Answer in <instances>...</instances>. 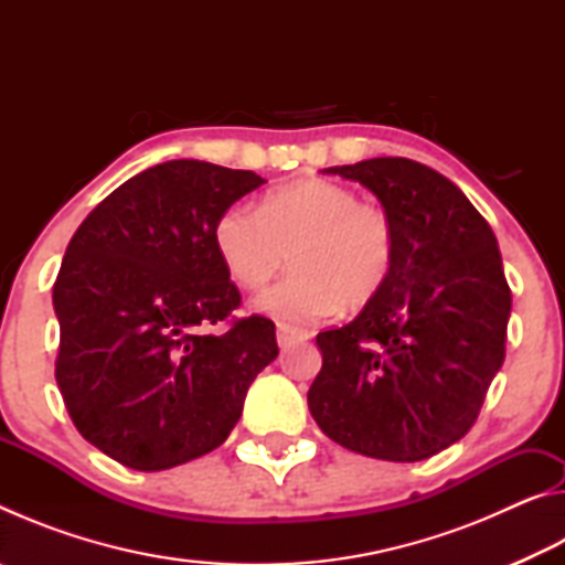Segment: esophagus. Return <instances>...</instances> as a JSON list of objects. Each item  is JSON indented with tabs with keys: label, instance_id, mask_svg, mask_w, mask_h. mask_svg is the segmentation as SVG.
<instances>
[{
	"label": "esophagus",
	"instance_id": "obj_1",
	"mask_svg": "<svg viewBox=\"0 0 565 565\" xmlns=\"http://www.w3.org/2000/svg\"><path fill=\"white\" fill-rule=\"evenodd\" d=\"M306 339H311L309 331L289 329V327H279V329H276V341H279L281 349H289V347H294V343L306 341Z\"/></svg>",
	"mask_w": 565,
	"mask_h": 565
}]
</instances>
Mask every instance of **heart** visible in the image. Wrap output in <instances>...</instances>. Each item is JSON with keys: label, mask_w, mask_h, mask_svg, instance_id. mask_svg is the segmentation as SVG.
<instances>
[{"label": "heart", "mask_w": 565, "mask_h": 565, "mask_svg": "<svg viewBox=\"0 0 565 565\" xmlns=\"http://www.w3.org/2000/svg\"><path fill=\"white\" fill-rule=\"evenodd\" d=\"M214 248L226 274L256 291V309L281 323H311L339 306H363L384 289L396 264V228L384 209L329 179H301L264 196L259 209L234 204L216 218Z\"/></svg>", "instance_id": "heart-1"}]
</instances>
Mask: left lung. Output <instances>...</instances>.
<instances>
[{"label": "left lung", "instance_id": "left-lung-1", "mask_svg": "<svg viewBox=\"0 0 565 565\" xmlns=\"http://www.w3.org/2000/svg\"><path fill=\"white\" fill-rule=\"evenodd\" d=\"M327 171L379 196L396 264L356 319L317 337L309 411L349 451L424 461L468 434L503 363L511 289L499 242L463 191L418 161Z\"/></svg>", "mask_w": 565, "mask_h": 565}]
</instances>
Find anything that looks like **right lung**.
<instances>
[{
  "mask_svg": "<svg viewBox=\"0 0 565 565\" xmlns=\"http://www.w3.org/2000/svg\"><path fill=\"white\" fill-rule=\"evenodd\" d=\"M254 171L164 161L114 189L76 228L54 281L56 384L76 431L134 471H164L226 441L276 359L274 321L248 317L214 224L259 189Z\"/></svg>",
  "mask_w": 565,
  "mask_h": 565,
  "instance_id": "obj_1",
  "label": "right lung"
}]
</instances>
